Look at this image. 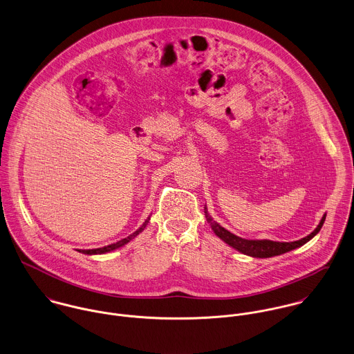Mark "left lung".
Here are the masks:
<instances>
[{
    "instance_id": "left-lung-1",
    "label": "left lung",
    "mask_w": 354,
    "mask_h": 354,
    "mask_svg": "<svg viewBox=\"0 0 354 354\" xmlns=\"http://www.w3.org/2000/svg\"><path fill=\"white\" fill-rule=\"evenodd\" d=\"M204 212H205L207 221L212 227L213 232L223 242H225L227 245H230L231 248H234L235 250H238V252H241L246 256L257 257V259H268V257H274V256H281L283 253H287V252H291L297 248H301L302 245L309 242L320 231V228L324 224L326 216H327L324 213L320 223L317 224V227L309 235H306L305 238H301V239L294 241V242H275V241H270V239H245V238H241V236L230 232L224 227H221L217 221H214L212 216L209 214L208 209H207V205L204 208Z\"/></svg>"
}]
</instances>
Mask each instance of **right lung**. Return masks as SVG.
<instances>
[{"instance_id":"right-lung-1","label":"right lung","mask_w":354,"mask_h":354,"mask_svg":"<svg viewBox=\"0 0 354 354\" xmlns=\"http://www.w3.org/2000/svg\"><path fill=\"white\" fill-rule=\"evenodd\" d=\"M149 220H150V216L145 220V223L142 224L141 227L136 231V232H133V234H130L127 238H123V239H120V241H118L116 243H112V245H108V246H104V248H100V249H91V250H79L80 253H83V254H90V256H94V254H105V253H109V252H113V250H116V249H119V248H123L124 245H127L130 241H133L137 235H140L142 231L145 230V227L147 225V223H149Z\"/></svg>"}]
</instances>
